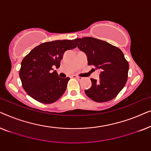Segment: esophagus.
Returning a JSON list of instances; mask_svg holds the SVG:
<instances>
[{
    "instance_id": "34e87169",
    "label": "esophagus",
    "mask_w": 151,
    "mask_h": 151,
    "mask_svg": "<svg viewBox=\"0 0 151 151\" xmlns=\"http://www.w3.org/2000/svg\"><path fill=\"white\" fill-rule=\"evenodd\" d=\"M72 78H76V79H78V80H82V78H80V77H79V76H76V75L72 76Z\"/></svg>"
}]
</instances>
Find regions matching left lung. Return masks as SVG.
Segmentation results:
<instances>
[{
  "label": "left lung",
  "mask_w": 151,
  "mask_h": 151,
  "mask_svg": "<svg viewBox=\"0 0 151 151\" xmlns=\"http://www.w3.org/2000/svg\"><path fill=\"white\" fill-rule=\"evenodd\" d=\"M86 55L88 65L100 69L99 81L91 78L92 86L84 91L86 96L97 102L115 98L127 81L129 63L120 49L105 41L85 37L73 40Z\"/></svg>",
  "instance_id": "obj_1"
}]
</instances>
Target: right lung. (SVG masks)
Here are the masks:
<instances>
[{
	"mask_svg": "<svg viewBox=\"0 0 151 151\" xmlns=\"http://www.w3.org/2000/svg\"><path fill=\"white\" fill-rule=\"evenodd\" d=\"M73 40H54L40 44L22 60L19 71L22 87L38 102L51 104L66 91L70 78L59 77L53 67L60 66L64 53L76 48Z\"/></svg>",
	"mask_w": 151,
	"mask_h": 151,
	"instance_id": "add662e5",
	"label": "right lung"
}]
</instances>
